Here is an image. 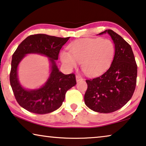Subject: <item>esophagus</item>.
Segmentation results:
<instances>
[{"label": "esophagus", "instance_id": "1", "mask_svg": "<svg viewBox=\"0 0 146 146\" xmlns=\"http://www.w3.org/2000/svg\"><path fill=\"white\" fill-rule=\"evenodd\" d=\"M76 79L77 82L81 81V80H83V78H82V77L81 76H79V75L76 76Z\"/></svg>", "mask_w": 146, "mask_h": 146}]
</instances>
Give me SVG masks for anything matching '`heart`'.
Returning a JSON list of instances; mask_svg holds the SVG:
<instances>
[{"mask_svg":"<svg viewBox=\"0 0 146 146\" xmlns=\"http://www.w3.org/2000/svg\"><path fill=\"white\" fill-rule=\"evenodd\" d=\"M70 51L63 50L60 58L69 70L77 68L81 63L86 75L96 76L109 68L115 55V47L111 40L86 38L76 40L69 46Z\"/></svg>","mask_w":146,"mask_h":146,"instance_id":"heart-1","label":"heart"}]
</instances>
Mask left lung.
I'll list each match as a JSON object with an SVG mask.
<instances>
[{
  "label": "left lung",
  "mask_w": 146,
  "mask_h": 146,
  "mask_svg": "<svg viewBox=\"0 0 146 146\" xmlns=\"http://www.w3.org/2000/svg\"><path fill=\"white\" fill-rule=\"evenodd\" d=\"M105 33L115 44L113 60L103 74L86 80L88 89L84 96L86 106L100 113H113L125 105L134 94L137 78V65L130 45L111 29L99 35Z\"/></svg>",
  "instance_id": "8db88e82"
}]
</instances>
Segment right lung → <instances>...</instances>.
I'll use <instances>...</instances> for the list:
<instances>
[{"label":"right lung","mask_w":146,"mask_h":146,"mask_svg":"<svg viewBox=\"0 0 146 146\" xmlns=\"http://www.w3.org/2000/svg\"><path fill=\"white\" fill-rule=\"evenodd\" d=\"M70 37L62 38L46 34L29 35L21 43L12 55L10 82L17 102L31 113L47 114L58 109L62 104L67 91L76 84L74 74H64L59 70L56 60L63 45ZM37 54L48 58L50 74L39 88L26 89L18 79V66L27 54Z\"/></svg>","instance_id":"obj_1"}]
</instances>
